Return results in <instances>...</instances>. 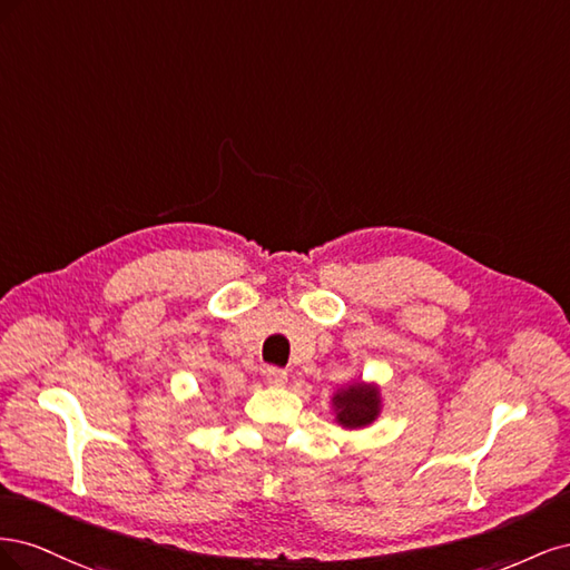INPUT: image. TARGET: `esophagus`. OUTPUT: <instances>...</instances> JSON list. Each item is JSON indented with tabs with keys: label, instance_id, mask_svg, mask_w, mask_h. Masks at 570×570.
Instances as JSON below:
<instances>
[{
	"label": "esophagus",
	"instance_id": "34e87169",
	"mask_svg": "<svg viewBox=\"0 0 570 570\" xmlns=\"http://www.w3.org/2000/svg\"><path fill=\"white\" fill-rule=\"evenodd\" d=\"M264 375H266V383L271 387H283L287 383V371H283L278 366H268Z\"/></svg>",
	"mask_w": 570,
	"mask_h": 570
}]
</instances>
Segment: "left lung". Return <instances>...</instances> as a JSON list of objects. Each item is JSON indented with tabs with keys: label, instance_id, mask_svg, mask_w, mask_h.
Masks as SVG:
<instances>
[{
	"label": "left lung",
	"instance_id": "1",
	"mask_svg": "<svg viewBox=\"0 0 570 570\" xmlns=\"http://www.w3.org/2000/svg\"><path fill=\"white\" fill-rule=\"evenodd\" d=\"M333 409L342 428H366L381 416V390L368 383H352L333 394Z\"/></svg>",
	"mask_w": 570,
	"mask_h": 570
}]
</instances>
